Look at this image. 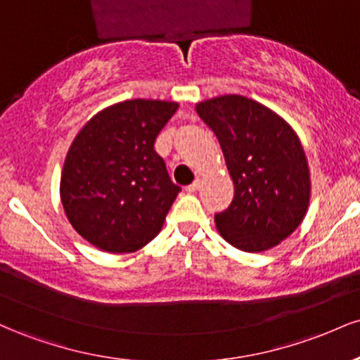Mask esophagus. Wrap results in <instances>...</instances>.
Here are the masks:
<instances>
[{"label": "esophagus", "mask_w": 360, "mask_h": 360, "mask_svg": "<svg viewBox=\"0 0 360 360\" xmlns=\"http://www.w3.org/2000/svg\"><path fill=\"white\" fill-rule=\"evenodd\" d=\"M200 186H201V181H200V179H196V181H194L193 184L186 186V191H188V193H196L198 189H200Z\"/></svg>", "instance_id": "obj_1"}]
</instances>
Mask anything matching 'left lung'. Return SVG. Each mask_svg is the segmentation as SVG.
<instances>
[{
  "mask_svg": "<svg viewBox=\"0 0 360 360\" xmlns=\"http://www.w3.org/2000/svg\"><path fill=\"white\" fill-rule=\"evenodd\" d=\"M217 135L233 181V200L214 214L218 233L243 252L279 245L307 217L311 179L291 125L267 106L225 94L196 105Z\"/></svg>",
  "mask_w": 360,
  "mask_h": 360,
  "instance_id": "8db88e82",
  "label": "left lung"
}]
</instances>
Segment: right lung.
<instances>
[{
	"label": "right lung",
	"instance_id": "add662e5",
	"mask_svg": "<svg viewBox=\"0 0 360 360\" xmlns=\"http://www.w3.org/2000/svg\"><path fill=\"white\" fill-rule=\"evenodd\" d=\"M179 105L127 100L81 128L65 155L60 201L72 229L98 249L130 254L162 229L181 191L154 143Z\"/></svg>",
	"mask_w": 360,
	"mask_h": 360
}]
</instances>
